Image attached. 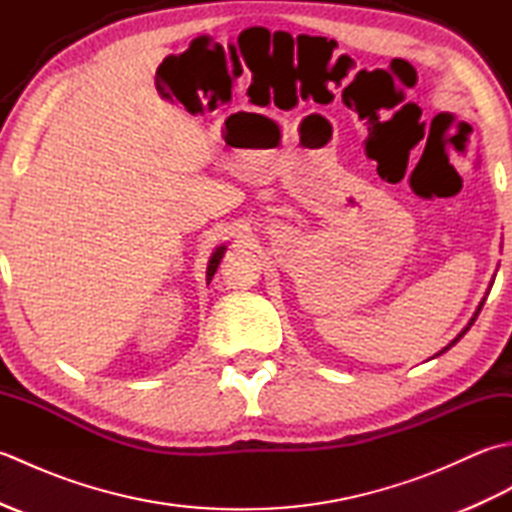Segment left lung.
<instances>
[{"label": "left lung", "mask_w": 512, "mask_h": 512, "mask_svg": "<svg viewBox=\"0 0 512 512\" xmlns=\"http://www.w3.org/2000/svg\"><path fill=\"white\" fill-rule=\"evenodd\" d=\"M482 306H484V301H482V303H480V308H477V312H475V317H473V319H471V323H469V325H466V328H464V330H462V332H460V334H458V339H453V341H451V343H449V345H447V347H444V350H442V352H447V350H451V347H453V345H455V343H458V341H460V339H462V336H464V334H466V332H469V328H471V325H473V323H475V319H477V314H480V310H482ZM442 352H438V354H436V356H440V354H442Z\"/></svg>", "instance_id": "8db88e82"}]
</instances>
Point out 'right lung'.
Wrapping results in <instances>:
<instances>
[{"label":"right lung","instance_id":"right-lung-1","mask_svg":"<svg viewBox=\"0 0 512 512\" xmlns=\"http://www.w3.org/2000/svg\"><path fill=\"white\" fill-rule=\"evenodd\" d=\"M222 255H224V246H220L213 253V257H211V262H209V273H206V279L211 281V277L215 275V270H217V266H220V259H222Z\"/></svg>","mask_w":512,"mask_h":512}]
</instances>
